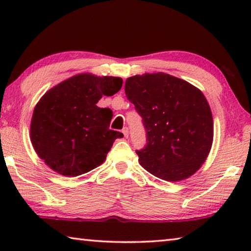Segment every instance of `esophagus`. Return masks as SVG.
I'll return each mask as SVG.
<instances>
[{
	"label": "esophagus",
	"instance_id": "34e87169",
	"mask_svg": "<svg viewBox=\"0 0 251 251\" xmlns=\"http://www.w3.org/2000/svg\"><path fill=\"white\" fill-rule=\"evenodd\" d=\"M122 131H123V134H124V136H125L126 138L128 137V128H127V127H124Z\"/></svg>",
	"mask_w": 251,
	"mask_h": 251
}]
</instances>
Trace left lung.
Wrapping results in <instances>:
<instances>
[{
  "label": "left lung",
  "mask_w": 251,
  "mask_h": 251,
  "mask_svg": "<svg viewBox=\"0 0 251 251\" xmlns=\"http://www.w3.org/2000/svg\"><path fill=\"white\" fill-rule=\"evenodd\" d=\"M125 93L143 118L146 146L136 151L151 175L179 181L205 163L214 138L209 104L201 90L166 73L135 75Z\"/></svg>",
  "instance_id": "left-lung-1"
}]
</instances>
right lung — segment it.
Returning <instances> with one entry per match:
<instances>
[{
	"label": "right lung",
	"mask_w": 251,
	"mask_h": 251,
	"mask_svg": "<svg viewBox=\"0 0 251 251\" xmlns=\"http://www.w3.org/2000/svg\"><path fill=\"white\" fill-rule=\"evenodd\" d=\"M123 79L82 73L55 85L34 108L32 145L48 166L67 177L104 163L120 131L109 129L113 112L96 104L121 90Z\"/></svg>",
	"instance_id": "1"
}]
</instances>
